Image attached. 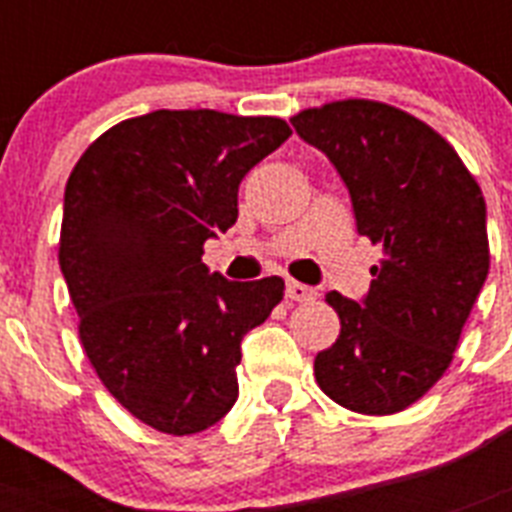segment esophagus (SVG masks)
Segmentation results:
<instances>
[{
	"instance_id": "34e87169",
	"label": "esophagus",
	"mask_w": 512,
	"mask_h": 512,
	"mask_svg": "<svg viewBox=\"0 0 512 512\" xmlns=\"http://www.w3.org/2000/svg\"><path fill=\"white\" fill-rule=\"evenodd\" d=\"M284 292H287L289 302H312L315 297H318V292H315V289L307 287V284L295 282V279H289L287 289H284Z\"/></svg>"
}]
</instances>
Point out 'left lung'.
Segmentation results:
<instances>
[{
  "instance_id": "obj_1",
  "label": "left lung",
  "mask_w": 512,
  "mask_h": 512,
  "mask_svg": "<svg viewBox=\"0 0 512 512\" xmlns=\"http://www.w3.org/2000/svg\"><path fill=\"white\" fill-rule=\"evenodd\" d=\"M292 125L333 161L356 228L382 248L361 305L325 295L341 333L315 356V379L341 408L395 415L449 369L485 284V197L449 140L392 104L338 99Z\"/></svg>"
}]
</instances>
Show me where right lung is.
Wrapping results in <instances>:
<instances>
[{
    "label": "right lung",
    "mask_w": 512,
    "mask_h": 512,
    "mask_svg": "<svg viewBox=\"0 0 512 512\" xmlns=\"http://www.w3.org/2000/svg\"><path fill=\"white\" fill-rule=\"evenodd\" d=\"M292 135L282 117L156 110L112 125L66 182L58 264L79 338L122 408L169 436L238 397L241 341L284 297L279 277L228 282L202 264L238 220V184Z\"/></svg>",
    "instance_id": "right-lung-1"
}]
</instances>
